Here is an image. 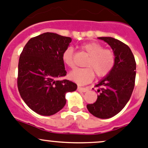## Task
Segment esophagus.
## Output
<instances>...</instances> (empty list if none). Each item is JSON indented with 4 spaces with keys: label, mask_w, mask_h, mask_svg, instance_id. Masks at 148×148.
I'll return each mask as SVG.
<instances>
[{
    "label": "esophagus",
    "mask_w": 148,
    "mask_h": 148,
    "mask_svg": "<svg viewBox=\"0 0 148 148\" xmlns=\"http://www.w3.org/2000/svg\"><path fill=\"white\" fill-rule=\"evenodd\" d=\"M77 89H78V91H79V92H86L89 90V89H88L87 87H81V86H78V87H77Z\"/></svg>",
    "instance_id": "obj_1"
}]
</instances>
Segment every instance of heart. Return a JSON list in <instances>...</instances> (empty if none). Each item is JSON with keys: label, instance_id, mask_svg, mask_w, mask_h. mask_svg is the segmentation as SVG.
<instances>
[{"label": "heart", "instance_id": "1", "mask_svg": "<svg viewBox=\"0 0 148 148\" xmlns=\"http://www.w3.org/2000/svg\"><path fill=\"white\" fill-rule=\"evenodd\" d=\"M82 48L88 55L86 68L76 69L71 71L69 77L72 81L80 85L86 84L93 80L95 73L97 77H104L108 75L115 64V55L108 49H104L103 46L96 42H89L83 44ZM64 64L70 68H74V50L72 47H68L62 53Z\"/></svg>", "mask_w": 148, "mask_h": 148}]
</instances>
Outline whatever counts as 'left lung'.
I'll return each mask as SVG.
<instances>
[{"label": "left lung", "mask_w": 148, "mask_h": 148, "mask_svg": "<svg viewBox=\"0 0 148 148\" xmlns=\"http://www.w3.org/2000/svg\"><path fill=\"white\" fill-rule=\"evenodd\" d=\"M107 42L115 55V64L111 72L101 80L97 87V99L86 105L95 117L107 119L118 114L130 99L135 87L136 62L130 47L112 37H99Z\"/></svg>", "instance_id": "1"}]
</instances>
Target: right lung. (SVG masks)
<instances>
[{
  "mask_svg": "<svg viewBox=\"0 0 148 148\" xmlns=\"http://www.w3.org/2000/svg\"><path fill=\"white\" fill-rule=\"evenodd\" d=\"M71 41L70 37L44 33L31 38L21 53L18 89L24 102L37 114H56L66 104V93L77 89L75 83L58 79L66 75L62 56Z\"/></svg>",
  "mask_w": 148,
  "mask_h": 148,
  "instance_id": "add662e5",
  "label": "right lung"
}]
</instances>
